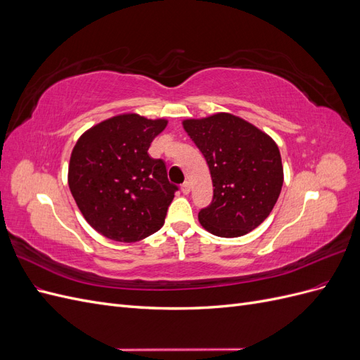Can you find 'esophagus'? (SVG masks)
I'll return each instance as SVG.
<instances>
[{
  "label": "esophagus",
  "instance_id": "34e87169",
  "mask_svg": "<svg viewBox=\"0 0 360 360\" xmlns=\"http://www.w3.org/2000/svg\"><path fill=\"white\" fill-rule=\"evenodd\" d=\"M181 192H183L184 195H188V193L191 192V183H189V181H184V183L181 184Z\"/></svg>",
  "mask_w": 360,
  "mask_h": 360
}]
</instances>
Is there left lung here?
Returning <instances> with one entry per match:
<instances>
[{
  "mask_svg": "<svg viewBox=\"0 0 360 360\" xmlns=\"http://www.w3.org/2000/svg\"><path fill=\"white\" fill-rule=\"evenodd\" d=\"M183 127L204 155L213 181V200L198 219L219 237H240L263 222L284 183L276 143L233 114L184 120Z\"/></svg>",
  "mask_w": 360,
  "mask_h": 360,
  "instance_id": "left-lung-1",
  "label": "left lung"
}]
</instances>
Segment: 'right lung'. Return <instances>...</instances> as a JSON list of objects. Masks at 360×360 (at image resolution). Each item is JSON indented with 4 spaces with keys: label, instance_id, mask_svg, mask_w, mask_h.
<instances>
[{
    "label": "right lung",
    "instance_id": "obj_1",
    "mask_svg": "<svg viewBox=\"0 0 360 360\" xmlns=\"http://www.w3.org/2000/svg\"><path fill=\"white\" fill-rule=\"evenodd\" d=\"M168 122L122 114L78 139L69 163V188L85 221L115 242L132 243L160 230L179 188L148 147Z\"/></svg>",
    "mask_w": 360,
    "mask_h": 360
}]
</instances>
